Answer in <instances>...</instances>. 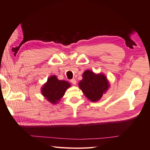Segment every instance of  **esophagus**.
<instances>
[{
	"instance_id": "1",
	"label": "esophagus",
	"mask_w": 150,
	"mask_h": 150,
	"mask_svg": "<svg viewBox=\"0 0 150 150\" xmlns=\"http://www.w3.org/2000/svg\"><path fill=\"white\" fill-rule=\"evenodd\" d=\"M70 81H71V83L72 84H76V79H74V78L71 79Z\"/></svg>"
}]
</instances>
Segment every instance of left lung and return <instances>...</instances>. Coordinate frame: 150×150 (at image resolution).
Returning <instances> with one entry per match:
<instances>
[{
  "label": "left lung",
  "instance_id": "left-lung-1",
  "mask_svg": "<svg viewBox=\"0 0 150 150\" xmlns=\"http://www.w3.org/2000/svg\"><path fill=\"white\" fill-rule=\"evenodd\" d=\"M79 86L80 89L91 101H97L106 93L108 89L107 79L104 75L95 74L93 72L87 70L84 71Z\"/></svg>",
  "mask_w": 150,
  "mask_h": 150
}]
</instances>
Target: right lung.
I'll return each mask as SVG.
<instances>
[{
	"label": "right lung",
	"mask_w": 150,
	"mask_h": 150,
	"mask_svg": "<svg viewBox=\"0 0 150 150\" xmlns=\"http://www.w3.org/2000/svg\"><path fill=\"white\" fill-rule=\"evenodd\" d=\"M71 86L66 81L59 80L56 76H52L47 79L41 89L43 96L52 104H56L64 96L66 89Z\"/></svg>",
	"instance_id": "right-lung-1"
}]
</instances>
